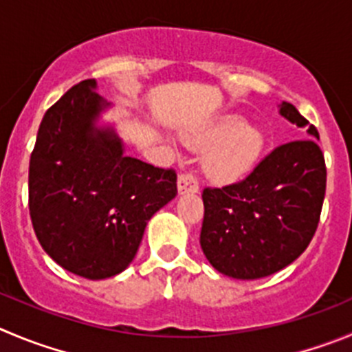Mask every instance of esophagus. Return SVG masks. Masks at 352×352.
Masks as SVG:
<instances>
[{
    "label": "esophagus",
    "mask_w": 352,
    "mask_h": 352,
    "mask_svg": "<svg viewBox=\"0 0 352 352\" xmlns=\"http://www.w3.org/2000/svg\"><path fill=\"white\" fill-rule=\"evenodd\" d=\"M177 187H179V195H192V192L199 191L198 179L195 175H191V173H182L179 177Z\"/></svg>",
    "instance_id": "1"
}]
</instances>
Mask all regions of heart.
<instances>
[{
    "label": "heart",
    "instance_id": "b5f03b06",
    "mask_svg": "<svg viewBox=\"0 0 352 352\" xmlns=\"http://www.w3.org/2000/svg\"><path fill=\"white\" fill-rule=\"evenodd\" d=\"M192 149H208L203 157V172L212 182L229 184L254 170L264 151V135L246 124L241 116H224L184 135Z\"/></svg>",
    "mask_w": 352,
    "mask_h": 352
}]
</instances>
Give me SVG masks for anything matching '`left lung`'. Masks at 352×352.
Wrapping results in <instances>:
<instances>
[{
  "label": "left lung",
  "instance_id": "1",
  "mask_svg": "<svg viewBox=\"0 0 352 352\" xmlns=\"http://www.w3.org/2000/svg\"><path fill=\"white\" fill-rule=\"evenodd\" d=\"M280 114L307 139L276 147L241 182L203 191L199 245L210 264L236 280H258L300 257L320 222L327 168L316 126L283 102Z\"/></svg>",
  "mask_w": 352,
  "mask_h": 352
}]
</instances>
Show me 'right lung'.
I'll use <instances>...</instances> for the list:
<instances>
[{"label": "right lung", "instance_id": "obj_1", "mask_svg": "<svg viewBox=\"0 0 352 352\" xmlns=\"http://www.w3.org/2000/svg\"><path fill=\"white\" fill-rule=\"evenodd\" d=\"M85 80L45 113L29 161L36 238L58 265L106 280L130 265L151 217L177 196V173L124 154L111 104Z\"/></svg>", "mask_w": 352, "mask_h": 352}]
</instances>
